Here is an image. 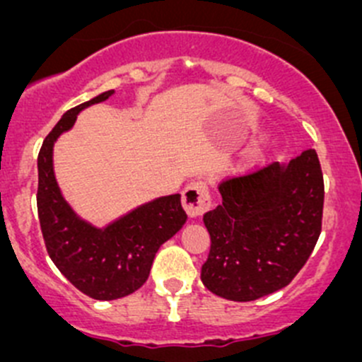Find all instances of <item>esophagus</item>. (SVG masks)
Returning <instances> with one entry per match:
<instances>
[{"mask_svg": "<svg viewBox=\"0 0 362 362\" xmlns=\"http://www.w3.org/2000/svg\"><path fill=\"white\" fill-rule=\"evenodd\" d=\"M182 203H184V210L187 211L191 218L199 217L204 211L210 210L211 199L206 184L204 182H192V184H189L187 189L184 191V196H182Z\"/></svg>", "mask_w": 362, "mask_h": 362, "instance_id": "34e87169", "label": "esophagus"}]
</instances>
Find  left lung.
Instances as JSON below:
<instances>
[{
  "mask_svg": "<svg viewBox=\"0 0 362 362\" xmlns=\"http://www.w3.org/2000/svg\"><path fill=\"white\" fill-rule=\"evenodd\" d=\"M222 203L203 215L210 254L202 282L231 301L289 286L322 229L324 177L313 148L218 185Z\"/></svg>",
  "mask_w": 362,
  "mask_h": 362,
  "instance_id": "left-lung-1",
  "label": "left lung"
}]
</instances>
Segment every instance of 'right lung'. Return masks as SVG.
Returning a JSON list of instances; mask_svg holds the SVG:
<instances>
[{
    "mask_svg": "<svg viewBox=\"0 0 362 362\" xmlns=\"http://www.w3.org/2000/svg\"><path fill=\"white\" fill-rule=\"evenodd\" d=\"M113 90L71 108L47 134L38 154V218L47 252L61 273L93 299L112 301L140 289L156 254L187 221L180 194L148 202L107 228H94L71 210L59 191L52 164L54 144L71 129L76 115L108 100Z\"/></svg>",
    "mask_w": 362,
    "mask_h": 362,
    "instance_id": "1",
    "label": "right lung"
}]
</instances>
